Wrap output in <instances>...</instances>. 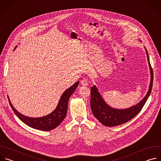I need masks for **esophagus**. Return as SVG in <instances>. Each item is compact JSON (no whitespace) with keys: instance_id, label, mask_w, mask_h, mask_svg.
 Instances as JSON below:
<instances>
[{"instance_id":"obj_1","label":"esophagus","mask_w":161,"mask_h":161,"mask_svg":"<svg viewBox=\"0 0 161 161\" xmlns=\"http://www.w3.org/2000/svg\"><path fill=\"white\" fill-rule=\"evenodd\" d=\"M81 84L83 86H87L88 85V81L86 80H85V79H83L81 81Z\"/></svg>"}]
</instances>
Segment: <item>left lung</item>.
I'll return each mask as SVG.
<instances>
[{"label": "left lung", "mask_w": 161, "mask_h": 161, "mask_svg": "<svg viewBox=\"0 0 161 161\" xmlns=\"http://www.w3.org/2000/svg\"><path fill=\"white\" fill-rule=\"evenodd\" d=\"M144 48L147 53L151 78L148 90L146 96L138 103L125 109L114 108L108 105L104 101L96 85H94L91 88L90 106L92 111L94 117L104 125L107 127H114L129 122L130 120L134 118L137 113H140L149 97L153 85V75L147 50L145 47Z\"/></svg>", "instance_id": "obj_1"}]
</instances>
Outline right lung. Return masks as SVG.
<instances>
[{
    "mask_svg": "<svg viewBox=\"0 0 161 161\" xmlns=\"http://www.w3.org/2000/svg\"><path fill=\"white\" fill-rule=\"evenodd\" d=\"M79 85L78 81L73 85L70 86L62 94L56 108L47 115L41 117H29L24 115L18 112L11 104L9 97V103L16 116L28 126L35 129L48 131L58 127L64 120L67 111L68 101L71 95L75 91Z\"/></svg>",
    "mask_w": 161,
    "mask_h": 161,
    "instance_id": "right-lung-1",
    "label": "right lung"
}]
</instances>
